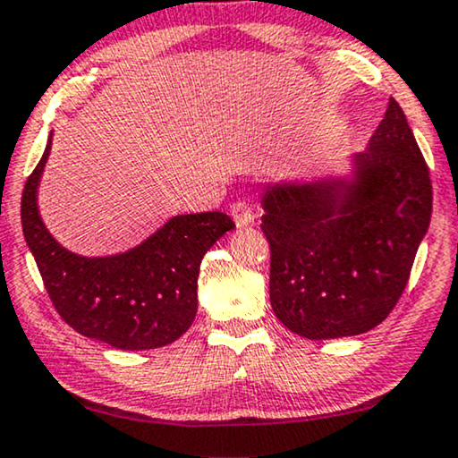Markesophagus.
<instances>
[{
	"label": "esophagus",
	"instance_id": "1",
	"mask_svg": "<svg viewBox=\"0 0 458 458\" xmlns=\"http://www.w3.org/2000/svg\"><path fill=\"white\" fill-rule=\"evenodd\" d=\"M230 216L234 217L238 228H244V226H249V224L255 222L257 211L253 209V205L247 201H236V203H232Z\"/></svg>",
	"mask_w": 458,
	"mask_h": 458
}]
</instances>
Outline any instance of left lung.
<instances>
[{
	"label": "left lung",
	"mask_w": 458,
	"mask_h": 458,
	"mask_svg": "<svg viewBox=\"0 0 458 458\" xmlns=\"http://www.w3.org/2000/svg\"><path fill=\"white\" fill-rule=\"evenodd\" d=\"M269 301L309 340L357 336L388 318L429 228V170L401 106L388 101L349 176L263 189Z\"/></svg>",
	"instance_id": "obj_1"
}]
</instances>
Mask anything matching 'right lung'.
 <instances>
[{
  "instance_id": "obj_1",
  "label": "right lung",
  "mask_w": 458,
  "mask_h": 458,
  "mask_svg": "<svg viewBox=\"0 0 458 458\" xmlns=\"http://www.w3.org/2000/svg\"><path fill=\"white\" fill-rule=\"evenodd\" d=\"M51 134L41 162L24 184L21 217L24 241L55 311L82 336L114 349L147 351L178 340L197 315L203 255L234 222L222 211L174 216L126 253L76 255L49 234L37 208Z\"/></svg>"
}]
</instances>
